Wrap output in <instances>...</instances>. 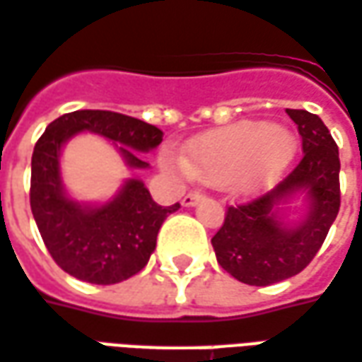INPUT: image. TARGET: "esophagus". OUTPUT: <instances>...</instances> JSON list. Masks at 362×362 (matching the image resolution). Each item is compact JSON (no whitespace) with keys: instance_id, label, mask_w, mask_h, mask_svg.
Wrapping results in <instances>:
<instances>
[{"instance_id":"obj_1","label":"esophagus","mask_w":362,"mask_h":362,"mask_svg":"<svg viewBox=\"0 0 362 362\" xmlns=\"http://www.w3.org/2000/svg\"><path fill=\"white\" fill-rule=\"evenodd\" d=\"M202 198H204V194H202V192H198V189H189L188 194L182 198V204H184L186 207H189V206H194V204H198Z\"/></svg>"}]
</instances>
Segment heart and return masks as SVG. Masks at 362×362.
Segmentation results:
<instances>
[{
  "mask_svg": "<svg viewBox=\"0 0 362 362\" xmlns=\"http://www.w3.org/2000/svg\"><path fill=\"white\" fill-rule=\"evenodd\" d=\"M294 137L264 121H241L189 141L184 148L188 173L202 180H223L241 189L267 186L292 160Z\"/></svg>",
  "mask_w": 362,
  "mask_h": 362,
  "instance_id": "1",
  "label": "heart"
}]
</instances>
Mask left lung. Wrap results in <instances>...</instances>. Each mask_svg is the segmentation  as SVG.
I'll use <instances>...</instances> for the list:
<instances>
[{"instance_id":"obj_1","label":"left lung","mask_w":362,"mask_h":362,"mask_svg":"<svg viewBox=\"0 0 362 362\" xmlns=\"http://www.w3.org/2000/svg\"><path fill=\"white\" fill-rule=\"evenodd\" d=\"M286 113L302 137V158L267 194L227 207L223 225L211 237L221 269L251 286H269L302 272L322 249L339 214V148L329 129L310 111ZM302 189L310 202L308 216L288 230L272 207Z\"/></svg>"}]
</instances>
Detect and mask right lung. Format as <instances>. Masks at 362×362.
Wrapping results in <instances>:
<instances>
[{"mask_svg": "<svg viewBox=\"0 0 362 362\" xmlns=\"http://www.w3.org/2000/svg\"><path fill=\"white\" fill-rule=\"evenodd\" d=\"M93 131L119 143L129 166L146 168L139 153L160 145L163 131L145 121L103 110L64 113L45 129L31 158V211L42 241L60 269L90 284H117L146 267L164 219L180 204L163 207L141 180H129L102 207H82L62 192L58 158L68 139Z\"/></svg>", "mask_w": 362, "mask_h": 362, "instance_id": "add662e5", "label": "right lung"}]
</instances>
